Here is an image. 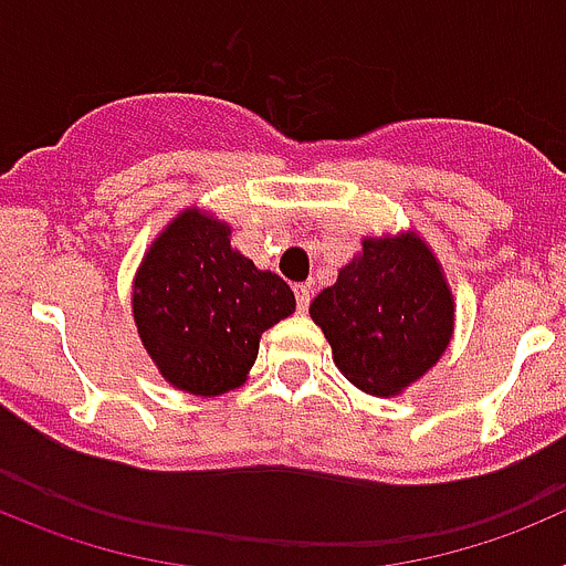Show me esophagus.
I'll return each instance as SVG.
<instances>
[{"label":"esophagus","instance_id":"obj_1","mask_svg":"<svg viewBox=\"0 0 566 566\" xmlns=\"http://www.w3.org/2000/svg\"><path fill=\"white\" fill-rule=\"evenodd\" d=\"M294 297H297V312L306 314L308 303H312V286H308V283H297V286H294Z\"/></svg>","mask_w":566,"mask_h":566}]
</instances>
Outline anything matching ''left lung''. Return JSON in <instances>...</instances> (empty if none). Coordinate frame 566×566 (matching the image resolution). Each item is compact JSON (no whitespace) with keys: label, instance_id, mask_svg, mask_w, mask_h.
<instances>
[{"label":"left lung","instance_id":"obj_1","mask_svg":"<svg viewBox=\"0 0 566 566\" xmlns=\"http://www.w3.org/2000/svg\"><path fill=\"white\" fill-rule=\"evenodd\" d=\"M359 391L391 397L437 365L453 334V294L419 234L365 238L308 308Z\"/></svg>","mask_w":566,"mask_h":566}]
</instances>
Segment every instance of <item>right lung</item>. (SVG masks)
<instances>
[{
    "instance_id": "right-lung-1",
    "label": "right lung",
    "mask_w": 566,
    "mask_h": 566,
    "mask_svg": "<svg viewBox=\"0 0 566 566\" xmlns=\"http://www.w3.org/2000/svg\"><path fill=\"white\" fill-rule=\"evenodd\" d=\"M232 229L184 209L144 254L133 317L144 348L178 391L218 397L258 359L260 334L294 312L283 277L260 272L229 243Z\"/></svg>"
}]
</instances>
